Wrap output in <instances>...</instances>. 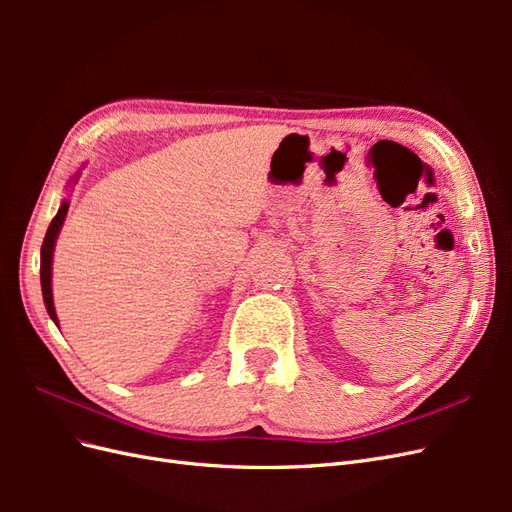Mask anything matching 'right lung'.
I'll return each mask as SVG.
<instances>
[{"label":"right lung","mask_w":512,"mask_h":512,"mask_svg":"<svg viewBox=\"0 0 512 512\" xmlns=\"http://www.w3.org/2000/svg\"><path fill=\"white\" fill-rule=\"evenodd\" d=\"M79 177V175H76ZM76 177H72L70 181H76ZM70 203L64 200L61 203L57 215L53 218V222L49 224V230H46L44 241H42V250H40V284H42V297H44V305L46 312H49L51 320L57 324V314H55V305H53V290H51V262H53V250H55V241L61 230V224L66 220Z\"/></svg>","instance_id":"1"}]
</instances>
